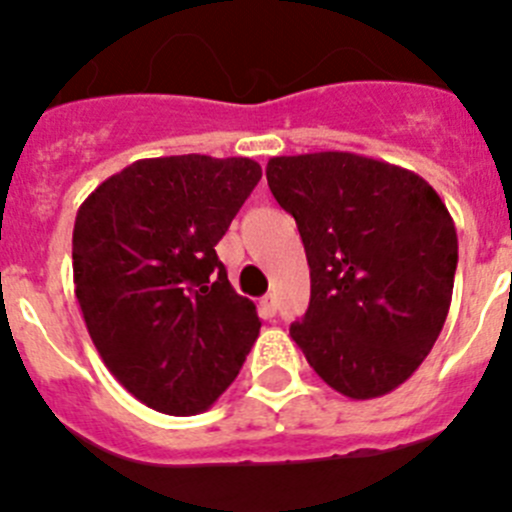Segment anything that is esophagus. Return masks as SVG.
<instances>
[{"instance_id":"esophagus-1","label":"esophagus","mask_w":512,"mask_h":512,"mask_svg":"<svg viewBox=\"0 0 512 512\" xmlns=\"http://www.w3.org/2000/svg\"><path fill=\"white\" fill-rule=\"evenodd\" d=\"M260 311L265 313V316H275V311H278V301H275L273 293H267V296L260 298Z\"/></svg>"}]
</instances>
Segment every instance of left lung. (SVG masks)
Instances as JSON below:
<instances>
[{"label": "left lung", "mask_w": 512, "mask_h": 512, "mask_svg": "<svg viewBox=\"0 0 512 512\" xmlns=\"http://www.w3.org/2000/svg\"><path fill=\"white\" fill-rule=\"evenodd\" d=\"M265 173L311 267L293 342L336 393L388 395L421 367L449 313L459 257L449 209L418 173L357 153L283 155Z\"/></svg>", "instance_id": "obj_1"}]
</instances>
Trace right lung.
<instances>
[{
    "instance_id": "1",
    "label": "right lung",
    "mask_w": 512,
    "mask_h": 512,
    "mask_svg": "<svg viewBox=\"0 0 512 512\" xmlns=\"http://www.w3.org/2000/svg\"><path fill=\"white\" fill-rule=\"evenodd\" d=\"M260 178L250 158H145L78 209L73 285L86 329L119 385L153 411H206L260 334L255 303L214 250Z\"/></svg>"
}]
</instances>
